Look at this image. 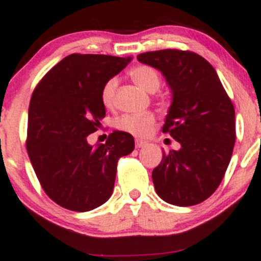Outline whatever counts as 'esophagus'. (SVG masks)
Masks as SVG:
<instances>
[{
  "label": "esophagus",
  "mask_w": 261,
  "mask_h": 261,
  "mask_svg": "<svg viewBox=\"0 0 261 261\" xmlns=\"http://www.w3.org/2000/svg\"><path fill=\"white\" fill-rule=\"evenodd\" d=\"M135 146H136V148H141V147H144V146H146V142L142 141V140H136Z\"/></svg>",
  "instance_id": "1"
}]
</instances>
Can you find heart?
Instances as JSON below:
<instances>
[{
    "label": "heart",
    "mask_w": 261,
    "mask_h": 261,
    "mask_svg": "<svg viewBox=\"0 0 261 261\" xmlns=\"http://www.w3.org/2000/svg\"><path fill=\"white\" fill-rule=\"evenodd\" d=\"M130 75L134 82L148 93H154L161 84L159 73L148 65H139L130 70ZM117 87L116 78L109 79L101 90V101L105 107H111L114 102V95ZM154 124V116L150 113L144 114H125L117 120L116 126L120 130L126 131L135 136H145Z\"/></svg>",
    "instance_id": "b5f03b06"
}]
</instances>
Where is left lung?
I'll return each instance as SVG.
<instances>
[{"label":"left lung","instance_id":"obj_1","mask_svg":"<svg viewBox=\"0 0 261 261\" xmlns=\"http://www.w3.org/2000/svg\"><path fill=\"white\" fill-rule=\"evenodd\" d=\"M137 61L161 71L171 90L163 125L179 150L163 152L152 171L160 198L178 207L198 204L218 188L236 142V111L214 68L193 51H146Z\"/></svg>","mask_w":261,"mask_h":261}]
</instances>
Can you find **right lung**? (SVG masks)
I'll use <instances>...</instances> for the list:
<instances>
[{"label":"right lung","mask_w":261,"mask_h":261,"mask_svg":"<svg viewBox=\"0 0 261 261\" xmlns=\"http://www.w3.org/2000/svg\"><path fill=\"white\" fill-rule=\"evenodd\" d=\"M133 57L70 54L34 89L28 109L27 151L43 190L57 204L88 212L111 197L117 160L135 148L134 137L113 131L105 144L89 145L101 126V90Z\"/></svg>","instance_id":"add662e5"}]
</instances>
